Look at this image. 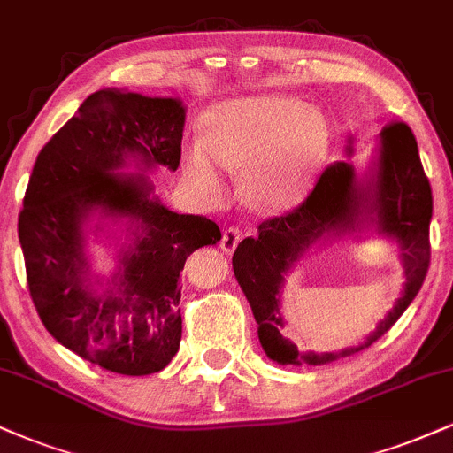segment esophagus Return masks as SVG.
<instances>
[{
	"instance_id": "obj_1",
	"label": "esophagus",
	"mask_w": 453,
	"mask_h": 453,
	"mask_svg": "<svg viewBox=\"0 0 453 453\" xmlns=\"http://www.w3.org/2000/svg\"><path fill=\"white\" fill-rule=\"evenodd\" d=\"M241 238H242V232L238 230V227H227V230L223 232V236H221V250H223V253H226V255L234 253V249L238 247Z\"/></svg>"
}]
</instances>
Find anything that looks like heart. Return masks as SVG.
<instances>
[{"label": "heart", "instance_id": "b5f03b06", "mask_svg": "<svg viewBox=\"0 0 453 453\" xmlns=\"http://www.w3.org/2000/svg\"><path fill=\"white\" fill-rule=\"evenodd\" d=\"M206 133L185 147L183 171L211 203L226 196L227 171L241 174L244 203L264 212L293 209L329 154L325 118L293 96L230 99L206 113Z\"/></svg>", "mask_w": 453, "mask_h": 453}]
</instances>
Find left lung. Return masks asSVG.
I'll return each mask as SVG.
<instances>
[{"mask_svg": "<svg viewBox=\"0 0 453 453\" xmlns=\"http://www.w3.org/2000/svg\"><path fill=\"white\" fill-rule=\"evenodd\" d=\"M352 154V137L348 141ZM430 217L433 192L419 162L411 128L392 122L378 137L375 156L358 174L350 162H335L320 174L314 189L297 209L261 221L257 236H249L234 250V276L247 296L259 329V344L279 365H325L365 350L399 320L418 296L430 264ZM378 233L397 244L403 264L402 297L358 347L340 353H299L281 335V287L284 276L320 243L335 237L362 240Z\"/></svg>", "mask_w": 453, "mask_h": 453, "instance_id": "1", "label": "left lung"}]
</instances>
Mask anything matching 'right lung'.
Returning <instances> with one entry per match:
<instances>
[{"instance_id": "right-lung-1", "label": "right lung", "mask_w": 453, "mask_h": 453, "mask_svg": "<svg viewBox=\"0 0 453 453\" xmlns=\"http://www.w3.org/2000/svg\"><path fill=\"white\" fill-rule=\"evenodd\" d=\"M183 127V101L96 90L43 145L27 185L19 241L37 314L58 344L107 372L150 375L173 361L179 274L196 249L221 241L215 221L166 209L143 174L177 171ZM109 225H124L127 242L105 280L85 244Z\"/></svg>"}]
</instances>
